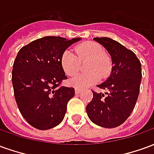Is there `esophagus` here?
Returning a JSON list of instances; mask_svg holds the SVG:
<instances>
[{"label": "esophagus", "instance_id": "34e87169", "mask_svg": "<svg viewBox=\"0 0 154 154\" xmlns=\"http://www.w3.org/2000/svg\"><path fill=\"white\" fill-rule=\"evenodd\" d=\"M81 92L80 89H78V88H75V93L76 94H79Z\"/></svg>", "mask_w": 154, "mask_h": 154}]
</instances>
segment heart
<instances>
[{"mask_svg": "<svg viewBox=\"0 0 154 154\" xmlns=\"http://www.w3.org/2000/svg\"><path fill=\"white\" fill-rule=\"evenodd\" d=\"M75 53L66 49L61 56V65L67 76H73L79 70L80 62L88 60L85 70L87 73L77 74L71 78L68 83L71 87L83 89L90 87L100 77H106L111 69V61L108 55L103 54V48L96 42L87 41L75 47Z\"/></svg>", "mask_w": 154, "mask_h": 154, "instance_id": "1", "label": "heart"}]
</instances>
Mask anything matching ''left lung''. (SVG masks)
Here are the masks:
<instances>
[{
    "mask_svg": "<svg viewBox=\"0 0 154 154\" xmlns=\"http://www.w3.org/2000/svg\"><path fill=\"white\" fill-rule=\"evenodd\" d=\"M110 54L112 69L110 77L97 87L107 90L106 96L92 91L87 106L89 119L97 125L115 128L128 119L134 108L142 78L141 63L133 51L112 38H94Z\"/></svg>",
    "mask_w": 154,
    "mask_h": 154,
    "instance_id": "left-lung-1",
    "label": "left lung"
}]
</instances>
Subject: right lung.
<instances>
[{
    "label": "right lung",
    "instance_id": "right-lung-1",
    "mask_svg": "<svg viewBox=\"0 0 154 154\" xmlns=\"http://www.w3.org/2000/svg\"><path fill=\"white\" fill-rule=\"evenodd\" d=\"M79 40L46 36L21 48L15 57L12 70L15 101L25 120L36 129H52L63 119L75 90L60 87L67 79L61 56Z\"/></svg>",
    "mask_w": 154,
    "mask_h": 154
}]
</instances>
